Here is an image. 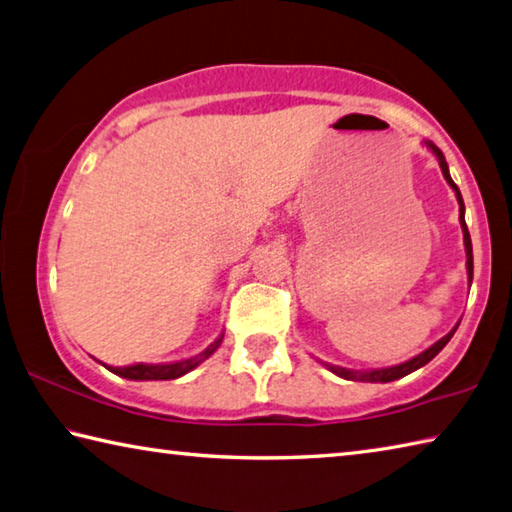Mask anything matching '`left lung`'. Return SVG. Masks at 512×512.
I'll list each match as a JSON object with an SVG mask.
<instances>
[{
  "mask_svg": "<svg viewBox=\"0 0 512 512\" xmlns=\"http://www.w3.org/2000/svg\"><path fill=\"white\" fill-rule=\"evenodd\" d=\"M425 145L430 147V152L436 156V161H439L441 165V172L445 176V181L450 183V188L454 190V194H457V201H459V221H461V230H463V246H466V268H468V282H472V241H470V232H468V226H466V206H463V197L461 192L457 188V183L452 181L450 176V170H448V163H445V156L443 152L436 147L434 143L425 141ZM459 327V324H457ZM457 327H454L448 336H443L441 340H436L432 347H427L425 351L418 353V356L410 358L407 362H401V365H394V367H383V369H369V371H353V369H345V367H338V365H331V362H324V367H327L329 371H333V374L345 378V380H362V383H392V380H398L403 378L407 374H412V371L421 369L423 365H427L436 353H439L445 345H448L450 338L454 336V331H457Z\"/></svg>",
  "mask_w": 512,
  "mask_h": 512,
  "instance_id": "8db88e82",
  "label": "left lung"
}]
</instances>
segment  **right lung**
I'll return each instance as SVG.
<instances>
[{"instance_id":"add662e5","label":"right lung","mask_w":512,"mask_h":512,"mask_svg":"<svg viewBox=\"0 0 512 512\" xmlns=\"http://www.w3.org/2000/svg\"><path fill=\"white\" fill-rule=\"evenodd\" d=\"M224 340V333L212 342L208 349H203L199 356L185 358V360H176V362H161V365H145V362H136V365H127V367H107L111 374L123 376L129 380H174L181 378L183 374H188L194 367H199L203 360L210 358L215 353Z\"/></svg>"}]
</instances>
